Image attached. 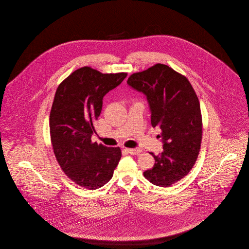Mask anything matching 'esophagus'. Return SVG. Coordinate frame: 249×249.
Listing matches in <instances>:
<instances>
[{
    "instance_id": "34e87169",
    "label": "esophagus",
    "mask_w": 249,
    "mask_h": 249,
    "mask_svg": "<svg viewBox=\"0 0 249 249\" xmlns=\"http://www.w3.org/2000/svg\"><path fill=\"white\" fill-rule=\"evenodd\" d=\"M125 150L131 155H138L142 151L140 148H126Z\"/></svg>"
}]
</instances>
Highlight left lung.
Wrapping results in <instances>:
<instances>
[{
	"instance_id": "8db88e82",
	"label": "left lung",
	"mask_w": 249,
	"mask_h": 249,
	"mask_svg": "<svg viewBox=\"0 0 249 249\" xmlns=\"http://www.w3.org/2000/svg\"><path fill=\"white\" fill-rule=\"evenodd\" d=\"M127 84L145 96L151 124L161 130L158 137L163 151L158 156L149 152L155 164L143 177L156 186L169 187L189 174L200 152L202 124L198 97L187 77L160 63L131 74Z\"/></svg>"
}]
</instances>
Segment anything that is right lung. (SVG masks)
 Segmentation results:
<instances>
[{
  "label": "right lung",
  "instance_id": "right-lung-1",
  "mask_svg": "<svg viewBox=\"0 0 249 249\" xmlns=\"http://www.w3.org/2000/svg\"><path fill=\"white\" fill-rule=\"evenodd\" d=\"M126 76L82 67L59 84L54 97L49 116L54 154L66 176L88 190L106 185L121 158L119 147L92 142L91 136L105 95Z\"/></svg>",
  "mask_w": 249,
  "mask_h": 249
}]
</instances>
